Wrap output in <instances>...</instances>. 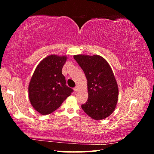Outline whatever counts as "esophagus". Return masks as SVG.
<instances>
[{"mask_svg": "<svg viewBox=\"0 0 154 154\" xmlns=\"http://www.w3.org/2000/svg\"><path fill=\"white\" fill-rule=\"evenodd\" d=\"M74 91H75V92H77V91H79V87H78V86H77V87H75V88H74Z\"/></svg>", "mask_w": 154, "mask_h": 154, "instance_id": "1", "label": "esophagus"}]
</instances>
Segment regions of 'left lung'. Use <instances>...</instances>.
Segmentation results:
<instances>
[{
  "label": "left lung",
  "mask_w": 154,
  "mask_h": 154,
  "mask_svg": "<svg viewBox=\"0 0 154 154\" xmlns=\"http://www.w3.org/2000/svg\"><path fill=\"white\" fill-rule=\"evenodd\" d=\"M87 80L89 97L81 105L91 119L100 120L113 112L119 98V87L113 71L105 59L99 55H75Z\"/></svg>",
  "instance_id": "8db88e82"
}]
</instances>
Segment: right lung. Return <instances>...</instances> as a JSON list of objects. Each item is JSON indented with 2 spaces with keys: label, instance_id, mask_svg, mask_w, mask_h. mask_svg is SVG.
Here are the masks:
<instances>
[{
  "label": "right lung",
  "instance_id": "1",
  "mask_svg": "<svg viewBox=\"0 0 154 154\" xmlns=\"http://www.w3.org/2000/svg\"><path fill=\"white\" fill-rule=\"evenodd\" d=\"M67 59L66 55H48L40 62L32 75L28 86L29 100L41 114L53 112L73 91L66 85L61 72Z\"/></svg>",
  "mask_w": 154,
  "mask_h": 154
}]
</instances>
